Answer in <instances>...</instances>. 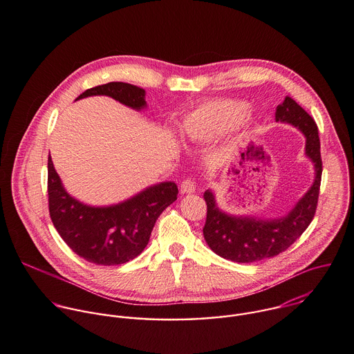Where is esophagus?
I'll use <instances>...</instances> for the list:
<instances>
[{
  "label": "esophagus",
  "mask_w": 354,
  "mask_h": 354,
  "mask_svg": "<svg viewBox=\"0 0 354 354\" xmlns=\"http://www.w3.org/2000/svg\"><path fill=\"white\" fill-rule=\"evenodd\" d=\"M194 187H196V185H194L192 178H186L180 183V192L182 193H192V192H194Z\"/></svg>",
  "instance_id": "34e87169"
}]
</instances>
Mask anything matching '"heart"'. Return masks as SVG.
<instances>
[{
    "instance_id": "b5f03b06",
    "label": "heart",
    "mask_w": 354,
    "mask_h": 354,
    "mask_svg": "<svg viewBox=\"0 0 354 354\" xmlns=\"http://www.w3.org/2000/svg\"><path fill=\"white\" fill-rule=\"evenodd\" d=\"M249 108L239 100H216L190 113L180 126V133L192 141L207 140L238 126Z\"/></svg>"
}]
</instances>
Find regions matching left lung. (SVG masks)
Instances as JSON below:
<instances>
[{
    "label": "left lung",
    "mask_w": 354,
    "mask_h": 354,
    "mask_svg": "<svg viewBox=\"0 0 354 354\" xmlns=\"http://www.w3.org/2000/svg\"><path fill=\"white\" fill-rule=\"evenodd\" d=\"M276 120L290 123L304 133L306 153L315 165V180L295 207L277 220L228 216L217 207L214 194L210 190L205 192L207 217L203 235L212 250L224 259L252 263L277 257L302 235L315 216L322 178L318 126L290 96H286L284 102L277 106Z\"/></svg>",
    "instance_id": "left-lung-1"
}]
</instances>
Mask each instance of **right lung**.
I'll return each mask as SVG.
<instances>
[{"label": "right lung", "mask_w": 354, "mask_h": 354, "mask_svg": "<svg viewBox=\"0 0 354 354\" xmlns=\"http://www.w3.org/2000/svg\"><path fill=\"white\" fill-rule=\"evenodd\" d=\"M106 95L133 109L145 106V91L126 82H108L82 92L77 99ZM48 213L55 228L73 252L102 266L126 263L147 246L161 213L178 197L174 182L154 185L123 203L89 207L73 198L63 187L52 158L47 162Z\"/></svg>", "instance_id": "right-lung-1"}]
</instances>
